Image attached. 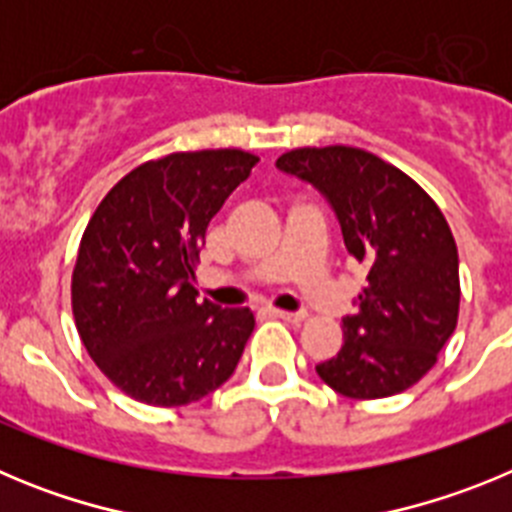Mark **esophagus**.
<instances>
[{"instance_id":"obj_1","label":"esophagus","mask_w":512,"mask_h":512,"mask_svg":"<svg viewBox=\"0 0 512 512\" xmlns=\"http://www.w3.org/2000/svg\"><path fill=\"white\" fill-rule=\"evenodd\" d=\"M274 315L282 320H287V323H302V320L307 318L305 310H274Z\"/></svg>"}]
</instances>
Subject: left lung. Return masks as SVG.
I'll return each instance as SVG.
<instances>
[{
  "instance_id": "1",
  "label": "left lung",
  "mask_w": 512,
  "mask_h": 512,
  "mask_svg": "<svg viewBox=\"0 0 512 512\" xmlns=\"http://www.w3.org/2000/svg\"><path fill=\"white\" fill-rule=\"evenodd\" d=\"M277 169L323 194L348 253L366 266L341 351L315 366L318 377L354 400L413 387L459 318V253L443 212L408 174L361 148H297Z\"/></svg>"
}]
</instances>
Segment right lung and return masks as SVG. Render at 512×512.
Instances as JSON below:
<instances>
[{
  "mask_svg": "<svg viewBox=\"0 0 512 512\" xmlns=\"http://www.w3.org/2000/svg\"><path fill=\"white\" fill-rule=\"evenodd\" d=\"M256 164L238 148L171 153L122 176L89 220L71 282L76 330L133 400L189 405L241 361L253 312L197 302L194 261L210 220Z\"/></svg>",
  "mask_w": 512,
  "mask_h": 512,
  "instance_id": "1",
  "label": "right lung"
}]
</instances>
